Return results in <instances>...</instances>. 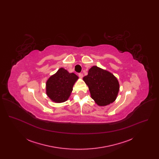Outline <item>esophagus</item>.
<instances>
[{"mask_svg": "<svg viewBox=\"0 0 159 159\" xmlns=\"http://www.w3.org/2000/svg\"><path fill=\"white\" fill-rule=\"evenodd\" d=\"M79 77L82 79L83 77V74L82 73H79Z\"/></svg>", "mask_w": 159, "mask_h": 159, "instance_id": "obj_1", "label": "esophagus"}]
</instances>
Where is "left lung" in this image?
<instances>
[{"label": "left lung", "instance_id": "obj_1", "mask_svg": "<svg viewBox=\"0 0 159 159\" xmlns=\"http://www.w3.org/2000/svg\"><path fill=\"white\" fill-rule=\"evenodd\" d=\"M83 80L88 86L91 97L99 106H107L115 101L119 91V84L111 73L93 66Z\"/></svg>", "mask_w": 159, "mask_h": 159}]
</instances>
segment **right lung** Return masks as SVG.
<instances>
[{"label": "right lung", "mask_w": 159, "mask_h": 159, "mask_svg": "<svg viewBox=\"0 0 159 159\" xmlns=\"http://www.w3.org/2000/svg\"><path fill=\"white\" fill-rule=\"evenodd\" d=\"M77 79L78 76L75 73H69L64 68H60L46 82L47 95L55 102L66 101Z\"/></svg>", "instance_id": "obj_1"}]
</instances>
